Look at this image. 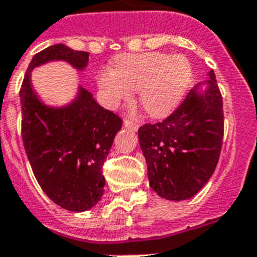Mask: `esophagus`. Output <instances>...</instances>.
Masks as SVG:
<instances>
[{"label": "esophagus", "mask_w": 257, "mask_h": 257, "mask_svg": "<svg viewBox=\"0 0 257 257\" xmlns=\"http://www.w3.org/2000/svg\"><path fill=\"white\" fill-rule=\"evenodd\" d=\"M124 125L126 128L132 129V131H137V129H139V122L133 121V120H129V118H125Z\"/></svg>", "instance_id": "esophagus-1"}]
</instances>
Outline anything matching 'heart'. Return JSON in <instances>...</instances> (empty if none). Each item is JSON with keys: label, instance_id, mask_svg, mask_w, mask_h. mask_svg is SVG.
Returning <instances> with one entry per match:
<instances>
[{"label": "heart", "instance_id": "b5f03b06", "mask_svg": "<svg viewBox=\"0 0 257 257\" xmlns=\"http://www.w3.org/2000/svg\"><path fill=\"white\" fill-rule=\"evenodd\" d=\"M191 66L182 55L164 53L125 54L114 59V68L97 76L104 101L114 107L140 91V103L153 117H161L178 105L191 80Z\"/></svg>", "mask_w": 257, "mask_h": 257}]
</instances>
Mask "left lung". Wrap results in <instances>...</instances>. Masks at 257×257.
Masks as SVG:
<instances>
[{"label": "left lung", "mask_w": 257, "mask_h": 257, "mask_svg": "<svg viewBox=\"0 0 257 257\" xmlns=\"http://www.w3.org/2000/svg\"><path fill=\"white\" fill-rule=\"evenodd\" d=\"M208 76L164 121L139 129L150 187L169 201L194 197L218 165L224 132L223 97L214 71Z\"/></svg>", "instance_id": "obj_1"}]
</instances>
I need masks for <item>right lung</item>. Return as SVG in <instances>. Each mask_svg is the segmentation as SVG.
Returning a JSON list of instances; mask_svg holds the SVG:
<instances>
[{
    "instance_id": "add662e5",
    "label": "right lung",
    "mask_w": 257,
    "mask_h": 257,
    "mask_svg": "<svg viewBox=\"0 0 257 257\" xmlns=\"http://www.w3.org/2000/svg\"><path fill=\"white\" fill-rule=\"evenodd\" d=\"M51 60H64L83 70L89 54L58 43L33 56L20 91L24 147L46 195L68 211H85L103 195V165L122 120L81 87L66 107L42 103L31 88V71Z\"/></svg>"
}]
</instances>
